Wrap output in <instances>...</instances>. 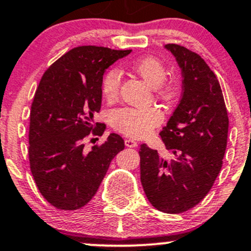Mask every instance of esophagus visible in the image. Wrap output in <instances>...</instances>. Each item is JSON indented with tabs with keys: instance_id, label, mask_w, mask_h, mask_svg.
<instances>
[{
	"instance_id": "obj_1",
	"label": "esophagus",
	"mask_w": 251,
	"mask_h": 251,
	"mask_svg": "<svg viewBox=\"0 0 251 251\" xmlns=\"http://www.w3.org/2000/svg\"><path fill=\"white\" fill-rule=\"evenodd\" d=\"M125 143L126 147H128V148H135V147H137V142L135 140H132V138H126Z\"/></svg>"
}]
</instances>
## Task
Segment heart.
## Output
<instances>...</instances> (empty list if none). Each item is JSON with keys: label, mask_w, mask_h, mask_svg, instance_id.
<instances>
[{"label": "heart", "mask_w": 251, "mask_h": 251, "mask_svg": "<svg viewBox=\"0 0 251 251\" xmlns=\"http://www.w3.org/2000/svg\"><path fill=\"white\" fill-rule=\"evenodd\" d=\"M131 69L140 75L163 99H170L175 93V85L168 82L167 67L161 58L152 55L142 56L131 62ZM122 72L120 68H109L102 77V93L108 101H115L120 95ZM163 120V114L156 107L114 109L110 122L114 129L131 137H146Z\"/></svg>", "instance_id": "heart-1"}]
</instances>
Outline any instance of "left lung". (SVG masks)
I'll use <instances>...</instances> for the list:
<instances>
[{"label":"left lung","mask_w":251,"mask_h":251,"mask_svg":"<svg viewBox=\"0 0 251 251\" xmlns=\"http://www.w3.org/2000/svg\"><path fill=\"white\" fill-rule=\"evenodd\" d=\"M182 72V97L160 132L170 156L140 146L141 183L152 207L189 210L207 196L222 168L229 119L219 79L196 52L166 44Z\"/></svg>","instance_id":"left-lung-1"}]
</instances>
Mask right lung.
Returning <instances> with one entry per match:
<instances>
[{"label":"right lung","instance_id":"right-lung-1","mask_svg":"<svg viewBox=\"0 0 251 251\" xmlns=\"http://www.w3.org/2000/svg\"><path fill=\"white\" fill-rule=\"evenodd\" d=\"M131 50L76 47L43 74L31 103L29 162L41 195L61 210H76L93 199L125 141L110 134L101 146L84 148L105 126L94 122L102 103V77Z\"/></svg>","mask_w":251,"mask_h":251}]
</instances>
